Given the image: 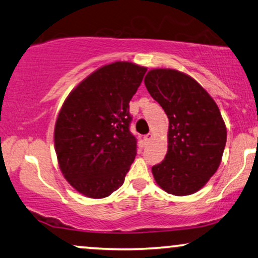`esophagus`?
<instances>
[{"instance_id": "34e87169", "label": "esophagus", "mask_w": 258, "mask_h": 258, "mask_svg": "<svg viewBox=\"0 0 258 258\" xmlns=\"http://www.w3.org/2000/svg\"><path fill=\"white\" fill-rule=\"evenodd\" d=\"M151 138H152L151 133H148V135L144 136V143H145V144H148L150 140H151Z\"/></svg>"}]
</instances>
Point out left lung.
I'll return each instance as SVG.
<instances>
[{
    "label": "left lung",
    "mask_w": 258,
    "mask_h": 258,
    "mask_svg": "<svg viewBox=\"0 0 258 258\" xmlns=\"http://www.w3.org/2000/svg\"><path fill=\"white\" fill-rule=\"evenodd\" d=\"M145 87L169 119L168 152L152 167L157 184L169 194L197 193L219 168L226 126L217 103L193 77L174 69H152Z\"/></svg>",
    "instance_id": "left-lung-1"
}]
</instances>
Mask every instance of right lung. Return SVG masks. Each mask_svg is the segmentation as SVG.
Returning a JSON list of instances; mask_svg holds the SVG:
<instances>
[{"label": "right lung", "instance_id": "right-lung-1", "mask_svg": "<svg viewBox=\"0 0 258 258\" xmlns=\"http://www.w3.org/2000/svg\"><path fill=\"white\" fill-rule=\"evenodd\" d=\"M145 73L146 68L130 61L103 65L61 106L54 126L58 164L84 197L107 198L125 181L137 155L128 103Z\"/></svg>", "mask_w": 258, "mask_h": 258}]
</instances>
